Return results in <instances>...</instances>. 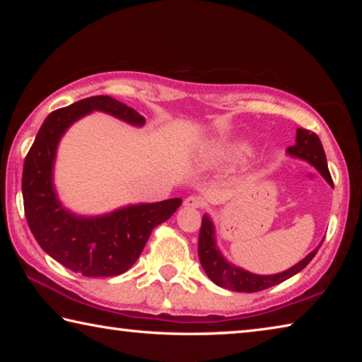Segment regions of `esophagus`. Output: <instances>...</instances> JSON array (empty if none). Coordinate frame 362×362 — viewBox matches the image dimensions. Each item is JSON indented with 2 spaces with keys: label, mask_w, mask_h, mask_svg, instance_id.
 <instances>
[{
  "label": "esophagus",
  "mask_w": 362,
  "mask_h": 362,
  "mask_svg": "<svg viewBox=\"0 0 362 362\" xmlns=\"http://www.w3.org/2000/svg\"><path fill=\"white\" fill-rule=\"evenodd\" d=\"M183 204H185V207H188V209H201V207H204V199L201 198V196L192 194L188 196Z\"/></svg>",
  "instance_id": "esophagus-1"
}]
</instances>
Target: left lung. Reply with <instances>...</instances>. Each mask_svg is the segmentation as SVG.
I'll use <instances>...</instances> for the list:
<instances>
[{
	"mask_svg": "<svg viewBox=\"0 0 362 362\" xmlns=\"http://www.w3.org/2000/svg\"><path fill=\"white\" fill-rule=\"evenodd\" d=\"M296 142L297 144L293 146H289V150L287 151H289L292 156L306 159V161L313 164V166L320 170L324 179H326L330 185H334L332 177H330L329 168H327L326 153H324L320 137L308 129H297ZM317 249H315L313 252L306 255L302 262L297 263V265L286 269L283 273L260 276V274H252L246 272V269L235 267L226 262L222 257V254H220V250L216 247V241H214V226L209 217L204 216L203 220H201L199 243H198V254H199L201 265H203L204 272L207 276L211 278V281H214V283L220 287H225V289H230L235 292H259L263 289H268V287H273L279 283H283V281L289 279L291 276H293V274L302 272V269L308 265L311 260H313Z\"/></svg>",
	"mask_w": 362,
	"mask_h": 362,
	"instance_id": "1",
	"label": "left lung"
}]
</instances>
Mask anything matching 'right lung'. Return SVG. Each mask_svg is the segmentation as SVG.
<instances>
[{
    "label": "right lung",
    "mask_w": 362,
    "mask_h": 362,
    "mask_svg": "<svg viewBox=\"0 0 362 362\" xmlns=\"http://www.w3.org/2000/svg\"><path fill=\"white\" fill-rule=\"evenodd\" d=\"M93 110L136 126L145 122L136 110L110 95L88 97L52 112L42 122L23 163V209L35 240L54 260L83 276H118L137 262L151 230L166 222L179 209L182 199L129 206L90 218L64 209L52 187L57 144L71 122Z\"/></svg>",
    "instance_id": "add662e5"
}]
</instances>
